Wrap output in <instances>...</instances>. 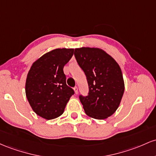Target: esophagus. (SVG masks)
Segmentation results:
<instances>
[{"instance_id":"34e87169","label":"esophagus","mask_w":156,"mask_h":156,"mask_svg":"<svg viewBox=\"0 0 156 156\" xmlns=\"http://www.w3.org/2000/svg\"><path fill=\"white\" fill-rule=\"evenodd\" d=\"M73 90H74L75 94H78V87H77L75 86L74 87H73Z\"/></svg>"}]
</instances>
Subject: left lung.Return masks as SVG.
I'll return each mask as SVG.
<instances>
[{
    "label": "left lung",
    "mask_w": 156,
    "mask_h": 156,
    "mask_svg": "<svg viewBox=\"0 0 156 156\" xmlns=\"http://www.w3.org/2000/svg\"><path fill=\"white\" fill-rule=\"evenodd\" d=\"M74 56L88 85L87 96H79L85 113L96 119L111 116L118 108L125 91L119 66L99 48H76Z\"/></svg>",
    "instance_id": "obj_1"
}]
</instances>
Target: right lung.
<instances>
[{
    "label": "right lung",
    "instance_id": "obj_1",
    "mask_svg": "<svg viewBox=\"0 0 156 156\" xmlns=\"http://www.w3.org/2000/svg\"><path fill=\"white\" fill-rule=\"evenodd\" d=\"M73 55V48H57L45 54L31 66L26 82V95L38 116L47 120L63 113L74 94L66 85L65 65Z\"/></svg>",
    "mask_w": 156,
    "mask_h": 156
}]
</instances>
